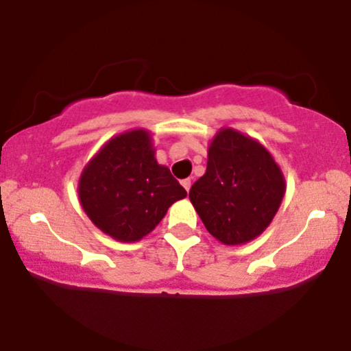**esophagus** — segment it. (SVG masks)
<instances>
[{"mask_svg":"<svg viewBox=\"0 0 351 351\" xmlns=\"http://www.w3.org/2000/svg\"><path fill=\"white\" fill-rule=\"evenodd\" d=\"M181 184H183V188L186 189V191H189V188H191V180H189V178L183 180V181H181Z\"/></svg>","mask_w":351,"mask_h":351,"instance_id":"34e87169","label":"esophagus"}]
</instances>
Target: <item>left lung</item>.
Returning <instances> with one entry per match:
<instances>
[{"instance_id": "8db88e82", "label": "left lung", "mask_w": 351, "mask_h": 351, "mask_svg": "<svg viewBox=\"0 0 351 351\" xmlns=\"http://www.w3.org/2000/svg\"><path fill=\"white\" fill-rule=\"evenodd\" d=\"M284 193V173L271 152L224 127L209 143L206 173L189 189V199L209 234L241 245L269 228Z\"/></svg>"}]
</instances>
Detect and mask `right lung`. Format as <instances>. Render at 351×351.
<instances>
[{
  "label": "right lung",
  "mask_w": 351,
  "mask_h": 351,
  "mask_svg": "<svg viewBox=\"0 0 351 351\" xmlns=\"http://www.w3.org/2000/svg\"><path fill=\"white\" fill-rule=\"evenodd\" d=\"M79 199L88 219L120 243H135L158 226L186 191L155 158L152 134L134 128L112 136L79 178Z\"/></svg>",
  "instance_id": "1"
}]
</instances>
